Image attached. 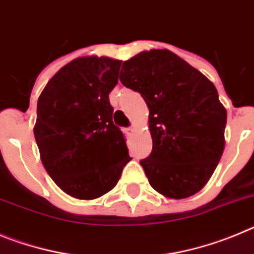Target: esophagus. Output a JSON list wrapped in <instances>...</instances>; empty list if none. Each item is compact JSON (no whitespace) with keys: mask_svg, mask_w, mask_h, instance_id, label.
I'll return each mask as SVG.
<instances>
[{"mask_svg":"<svg viewBox=\"0 0 254 254\" xmlns=\"http://www.w3.org/2000/svg\"><path fill=\"white\" fill-rule=\"evenodd\" d=\"M125 132H127V135H132V132H134V127H127V129H125Z\"/></svg>","mask_w":254,"mask_h":254,"instance_id":"34e87169","label":"esophagus"}]
</instances>
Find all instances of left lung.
I'll use <instances>...</instances> for the list:
<instances>
[{
	"instance_id": "1",
	"label": "left lung",
	"mask_w": 254,
	"mask_h": 254,
	"mask_svg": "<svg viewBox=\"0 0 254 254\" xmlns=\"http://www.w3.org/2000/svg\"><path fill=\"white\" fill-rule=\"evenodd\" d=\"M120 81L149 109L153 149L141 159L150 186L170 198L198 192L223 154L227 110L215 86L168 49L124 62Z\"/></svg>"
}]
</instances>
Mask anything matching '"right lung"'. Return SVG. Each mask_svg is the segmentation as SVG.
Returning a JSON list of instances; mask_svg holds the SVG:
<instances>
[{"mask_svg": "<svg viewBox=\"0 0 254 254\" xmlns=\"http://www.w3.org/2000/svg\"><path fill=\"white\" fill-rule=\"evenodd\" d=\"M120 65L107 57L73 59L39 96L34 135L40 158L57 186L79 200L113 190L131 159L109 100Z\"/></svg>", "mask_w": 254, "mask_h": 254, "instance_id": "right-lung-1", "label": "right lung"}]
</instances>
